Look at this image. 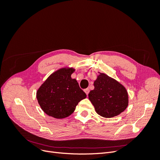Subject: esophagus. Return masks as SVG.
Here are the masks:
<instances>
[{
  "label": "esophagus",
  "mask_w": 160,
  "mask_h": 160,
  "mask_svg": "<svg viewBox=\"0 0 160 160\" xmlns=\"http://www.w3.org/2000/svg\"><path fill=\"white\" fill-rule=\"evenodd\" d=\"M84 91L85 92L86 95H88V94H89V89H85L84 90Z\"/></svg>",
  "instance_id": "esophagus-1"
}]
</instances>
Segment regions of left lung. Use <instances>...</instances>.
<instances>
[{"instance_id": "left-lung-1", "label": "left lung", "mask_w": 160, "mask_h": 160, "mask_svg": "<svg viewBox=\"0 0 160 160\" xmlns=\"http://www.w3.org/2000/svg\"><path fill=\"white\" fill-rule=\"evenodd\" d=\"M89 99L96 113L105 118L118 116L128 108L129 98L125 87L108 75L99 72Z\"/></svg>"}]
</instances>
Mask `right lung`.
Here are the masks:
<instances>
[{
	"instance_id": "obj_1",
	"label": "right lung",
	"mask_w": 160,
	"mask_h": 160,
	"mask_svg": "<svg viewBox=\"0 0 160 160\" xmlns=\"http://www.w3.org/2000/svg\"><path fill=\"white\" fill-rule=\"evenodd\" d=\"M72 67H63L48 77L37 91L40 107L49 116L63 119L71 115L86 94L75 79L71 78L75 71Z\"/></svg>"
}]
</instances>
